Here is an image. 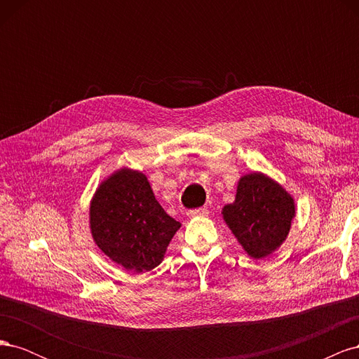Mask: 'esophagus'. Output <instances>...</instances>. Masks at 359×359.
I'll return each mask as SVG.
<instances>
[{
    "label": "esophagus",
    "mask_w": 359,
    "mask_h": 359,
    "mask_svg": "<svg viewBox=\"0 0 359 359\" xmlns=\"http://www.w3.org/2000/svg\"><path fill=\"white\" fill-rule=\"evenodd\" d=\"M189 217H203V215H208V210L206 208H196V210H190L187 212Z\"/></svg>",
    "instance_id": "1"
}]
</instances>
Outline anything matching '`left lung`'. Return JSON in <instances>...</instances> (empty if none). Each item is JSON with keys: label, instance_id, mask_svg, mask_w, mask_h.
<instances>
[{"label": "left lung", "instance_id": "8db88e82", "mask_svg": "<svg viewBox=\"0 0 359 359\" xmlns=\"http://www.w3.org/2000/svg\"><path fill=\"white\" fill-rule=\"evenodd\" d=\"M222 214L247 255L262 259L285 243L295 202L278 182L253 172L240 178L235 202L224 205Z\"/></svg>", "mask_w": 359, "mask_h": 359}]
</instances>
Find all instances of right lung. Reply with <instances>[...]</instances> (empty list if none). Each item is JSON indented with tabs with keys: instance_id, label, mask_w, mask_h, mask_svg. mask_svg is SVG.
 <instances>
[{
	"instance_id": "add662e5",
	"label": "right lung",
	"mask_w": 359,
	"mask_h": 359,
	"mask_svg": "<svg viewBox=\"0 0 359 359\" xmlns=\"http://www.w3.org/2000/svg\"><path fill=\"white\" fill-rule=\"evenodd\" d=\"M90 227L107 257L127 271L144 273L161 264L181 223L161 208L142 172L123 168L95 190Z\"/></svg>"
}]
</instances>
